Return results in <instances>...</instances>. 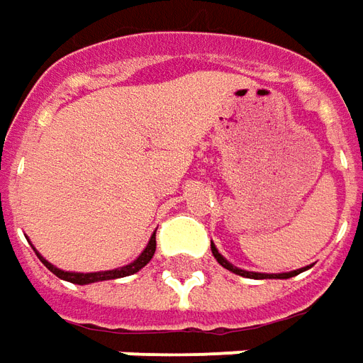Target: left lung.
I'll return each mask as SVG.
<instances>
[{
	"label": "left lung",
	"mask_w": 363,
	"mask_h": 363,
	"mask_svg": "<svg viewBox=\"0 0 363 363\" xmlns=\"http://www.w3.org/2000/svg\"><path fill=\"white\" fill-rule=\"evenodd\" d=\"M210 250H212V255L216 257V261L222 265V267H225L228 271H232V273H235V275H242V277H247V279H289V277H295V275H298V273H303V271L306 269V267H303V269L289 271V273H255V271H245V269H240V267H235V265H232V263L225 259L222 253L218 252V247L214 245V242L210 243Z\"/></svg>",
	"instance_id": "1"
}]
</instances>
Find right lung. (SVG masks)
Wrapping results in <instances>:
<instances>
[{"mask_svg":"<svg viewBox=\"0 0 363 363\" xmlns=\"http://www.w3.org/2000/svg\"><path fill=\"white\" fill-rule=\"evenodd\" d=\"M155 232L153 235L149 238V243L145 245V250L139 253V257L135 261H131L128 265H123V267H116V269L110 271H94V273H78V271H65V269H58L57 265H52L50 261H47L43 255H40L35 247V253H37V257L43 261V265L47 267L49 271H52L58 279H62V281H68V283H74V285H90V283H98V281H110V279H120V277H128V275H133V273H138L139 269H143L149 261L153 259V255H155Z\"/></svg>","mask_w":363,"mask_h":363,"instance_id":"add662e5","label":"right lung"}]
</instances>
